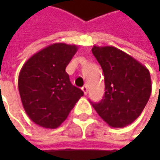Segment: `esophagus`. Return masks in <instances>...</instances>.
<instances>
[{
  "label": "esophagus",
  "mask_w": 160,
  "mask_h": 160,
  "mask_svg": "<svg viewBox=\"0 0 160 160\" xmlns=\"http://www.w3.org/2000/svg\"><path fill=\"white\" fill-rule=\"evenodd\" d=\"M82 90H83L84 95H86V94H87V92H88V87H87V85H84V86H83V87H82Z\"/></svg>",
  "instance_id": "1"
}]
</instances>
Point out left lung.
<instances>
[{"instance_id": "1", "label": "left lung", "mask_w": 160, "mask_h": 160, "mask_svg": "<svg viewBox=\"0 0 160 160\" xmlns=\"http://www.w3.org/2000/svg\"><path fill=\"white\" fill-rule=\"evenodd\" d=\"M92 54L102 67L105 93L102 102L92 103L111 127L132 124L142 112L151 93L148 68L132 56L113 46H94Z\"/></svg>"}]
</instances>
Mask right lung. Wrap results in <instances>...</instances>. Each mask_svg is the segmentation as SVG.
<instances>
[{
  "label": "right lung",
  "mask_w": 160,
  "mask_h": 160,
  "mask_svg": "<svg viewBox=\"0 0 160 160\" xmlns=\"http://www.w3.org/2000/svg\"><path fill=\"white\" fill-rule=\"evenodd\" d=\"M77 52V45L53 43L23 65L18 76V91L23 108L34 124L57 128L83 95L82 90L71 83L66 72Z\"/></svg>",
  "instance_id": "1"
}]
</instances>
